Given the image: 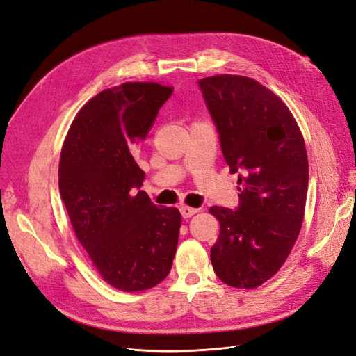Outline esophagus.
I'll return each mask as SVG.
<instances>
[{
	"mask_svg": "<svg viewBox=\"0 0 356 356\" xmlns=\"http://www.w3.org/2000/svg\"><path fill=\"white\" fill-rule=\"evenodd\" d=\"M179 212H181V215H182V218H191L193 215H195L196 212H197V209H195V208H190V207H181L179 208Z\"/></svg>",
	"mask_w": 356,
	"mask_h": 356,
	"instance_id": "1",
	"label": "esophagus"
}]
</instances>
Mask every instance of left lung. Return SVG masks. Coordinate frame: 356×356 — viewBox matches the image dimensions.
Wrapping results in <instances>:
<instances>
[{
    "label": "left lung",
    "mask_w": 356,
    "mask_h": 356,
    "mask_svg": "<svg viewBox=\"0 0 356 356\" xmlns=\"http://www.w3.org/2000/svg\"><path fill=\"white\" fill-rule=\"evenodd\" d=\"M230 174H239L236 209L212 207L220 221L213 272L234 288L270 279L296 243L305 215L309 163L288 106L258 81L213 75L197 81Z\"/></svg>",
    "instance_id": "1"
}]
</instances>
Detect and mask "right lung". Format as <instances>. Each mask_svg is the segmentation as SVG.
<instances>
[{
	"label": "right lung",
	"mask_w": 356,
	"mask_h": 356,
	"mask_svg": "<svg viewBox=\"0 0 356 356\" xmlns=\"http://www.w3.org/2000/svg\"><path fill=\"white\" fill-rule=\"evenodd\" d=\"M174 89L124 83L86 104L59 161V191L79 242L111 286L134 293L169 275L181 227L177 208L159 209L141 190L134 159Z\"/></svg>",
	"instance_id": "1"
}]
</instances>
